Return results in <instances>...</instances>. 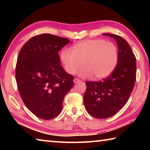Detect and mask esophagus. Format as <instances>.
Here are the masks:
<instances>
[{"label": "esophagus", "instance_id": "34e87169", "mask_svg": "<svg viewBox=\"0 0 150 150\" xmlns=\"http://www.w3.org/2000/svg\"><path fill=\"white\" fill-rule=\"evenodd\" d=\"M80 79H79L77 78H75L74 79H73V82H74V83H79L80 82Z\"/></svg>", "mask_w": 150, "mask_h": 150}]
</instances>
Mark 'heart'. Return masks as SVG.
Masks as SVG:
<instances>
[{"mask_svg":"<svg viewBox=\"0 0 150 150\" xmlns=\"http://www.w3.org/2000/svg\"><path fill=\"white\" fill-rule=\"evenodd\" d=\"M118 50L114 43L103 40H86L75 44L73 50L64 49L60 54V59L67 73H79L83 78L103 79L110 76L118 62ZM83 63L82 64V63Z\"/></svg>","mask_w":150,"mask_h":150,"instance_id":"1","label":"heart"}]
</instances>
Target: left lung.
Listing matches in <instances>:
<instances>
[{
	"label": "left lung",
	"mask_w": 150,
	"mask_h": 150,
	"mask_svg": "<svg viewBox=\"0 0 150 150\" xmlns=\"http://www.w3.org/2000/svg\"><path fill=\"white\" fill-rule=\"evenodd\" d=\"M116 40L118 45L117 66L102 81H87L83 101L88 113L96 118L116 115L126 105L136 82V57L128 43L115 34H104Z\"/></svg>",
	"instance_id": "obj_1"
}]
</instances>
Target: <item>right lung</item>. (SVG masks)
Masks as SVG:
<instances>
[{
	"label": "right lung",
	"mask_w": 150,
	"mask_h": 150,
	"mask_svg": "<svg viewBox=\"0 0 150 150\" xmlns=\"http://www.w3.org/2000/svg\"><path fill=\"white\" fill-rule=\"evenodd\" d=\"M69 42L42 34L20 50L16 66L18 88L26 107L40 118L50 120L59 115L64 96L73 86L74 77L63 69L58 55Z\"/></svg>",
	"instance_id": "add662e5"
}]
</instances>
